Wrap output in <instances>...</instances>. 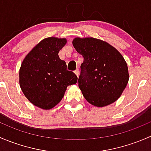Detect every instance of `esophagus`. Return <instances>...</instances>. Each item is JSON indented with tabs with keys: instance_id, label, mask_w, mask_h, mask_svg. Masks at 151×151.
I'll use <instances>...</instances> for the list:
<instances>
[{
	"instance_id": "esophagus-1",
	"label": "esophagus",
	"mask_w": 151,
	"mask_h": 151,
	"mask_svg": "<svg viewBox=\"0 0 151 151\" xmlns=\"http://www.w3.org/2000/svg\"><path fill=\"white\" fill-rule=\"evenodd\" d=\"M74 73H75V74L77 76V77H78L79 75H80V71H79V69L75 70V71H74Z\"/></svg>"
}]
</instances>
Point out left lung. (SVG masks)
<instances>
[{"label":"left lung","mask_w":151,"mask_h":151,"mask_svg":"<svg viewBox=\"0 0 151 151\" xmlns=\"http://www.w3.org/2000/svg\"><path fill=\"white\" fill-rule=\"evenodd\" d=\"M72 45L84 58L78 83L87 101L98 107L116 101L129 79L122 55L107 42L93 37L74 38Z\"/></svg>","instance_id":"8db88e82"}]
</instances>
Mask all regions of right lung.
Wrapping results in <instances>:
<instances>
[{
  "label": "right lung",
  "mask_w": 151,
  "mask_h": 151,
  "mask_svg": "<svg viewBox=\"0 0 151 151\" xmlns=\"http://www.w3.org/2000/svg\"><path fill=\"white\" fill-rule=\"evenodd\" d=\"M65 38L44 39L28 53L19 68V85L25 96L34 106L50 109L63 99L66 88L77 82L73 71L58 52L66 45Z\"/></svg>",
  "instance_id": "1"
}]
</instances>
